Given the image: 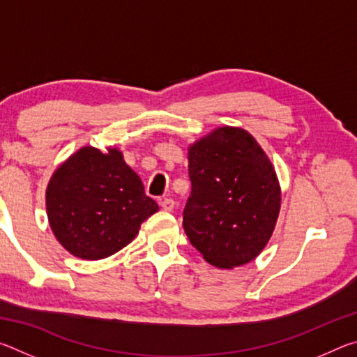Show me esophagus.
I'll return each instance as SVG.
<instances>
[{
  "mask_svg": "<svg viewBox=\"0 0 357 357\" xmlns=\"http://www.w3.org/2000/svg\"><path fill=\"white\" fill-rule=\"evenodd\" d=\"M160 206L165 211V213H172V211L174 209V200H172V198H164V200L160 202Z\"/></svg>",
  "mask_w": 357,
  "mask_h": 357,
  "instance_id": "esophagus-1",
  "label": "esophagus"
}]
</instances>
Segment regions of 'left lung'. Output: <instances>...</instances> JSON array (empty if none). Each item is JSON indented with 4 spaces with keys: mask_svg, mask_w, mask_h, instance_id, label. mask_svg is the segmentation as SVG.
I'll return each instance as SVG.
<instances>
[{
    "mask_svg": "<svg viewBox=\"0 0 357 357\" xmlns=\"http://www.w3.org/2000/svg\"><path fill=\"white\" fill-rule=\"evenodd\" d=\"M192 192L184 231L209 264L231 269L255 259L273 236L280 185L249 132L219 128L189 146Z\"/></svg>",
    "mask_w": 357,
    "mask_h": 357,
    "instance_id": "1",
    "label": "left lung"
}]
</instances>
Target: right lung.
Listing matches in <instances>:
<instances>
[{"mask_svg": "<svg viewBox=\"0 0 357 357\" xmlns=\"http://www.w3.org/2000/svg\"><path fill=\"white\" fill-rule=\"evenodd\" d=\"M48 223L77 258L102 259L128 245L159 211L123 153L84 146L56 168L45 192Z\"/></svg>", "mask_w": 357, "mask_h": 357, "instance_id": "right-lung-1", "label": "right lung"}]
</instances>
